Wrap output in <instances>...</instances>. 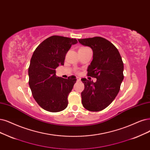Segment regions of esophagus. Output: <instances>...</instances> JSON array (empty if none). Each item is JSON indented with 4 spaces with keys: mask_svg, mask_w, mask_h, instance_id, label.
<instances>
[{
    "mask_svg": "<svg viewBox=\"0 0 150 150\" xmlns=\"http://www.w3.org/2000/svg\"><path fill=\"white\" fill-rule=\"evenodd\" d=\"M80 78H79V77H77V78H76V80L77 81H80Z\"/></svg>",
    "mask_w": 150,
    "mask_h": 150,
    "instance_id": "esophagus-1",
    "label": "esophagus"
}]
</instances>
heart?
Wrapping results in <instances>:
<instances>
[{
  "label": "heart",
  "instance_id": "b5f03b06",
  "mask_svg": "<svg viewBox=\"0 0 150 150\" xmlns=\"http://www.w3.org/2000/svg\"><path fill=\"white\" fill-rule=\"evenodd\" d=\"M86 49V47H81L80 49Z\"/></svg>",
  "mask_w": 150,
  "mask_h": 150
}]
</instances>
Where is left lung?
Segmentation results:
<instances>
[{
	"instance_id": "left-lung-1",
	"label": "left lung",
	"mask_w": 150,
	"mask_h": 150,
	"mask_svg": "<svg viewBox=\"0 0 150 150\" xmlns=\"http://www.w3.org/2000/svg\"><path fill=\"white\" fill-rule=\"evenodd\" d=\"M82 45L92 49L93 60L88 67V76L97 79H82L85 89L81 93L83 107L98 112L106 108L119 92L124 80V64L117 49L112 43L101 37L79 39Z\"/></svg>"
}]
</instances>
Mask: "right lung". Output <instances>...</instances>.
Returning <instances> with one entry per match:
<instances>
[{
    "instance_id": "1",
    "label": "right lung",
    "mask_w": 150,
    "mask_h": 150,
    "mask_svg": "<svg viewBox=\"0 0 150 150\" xmlns=\"http://www.w3.org/2000/svg\"><path fill=\"white\" fill-rule=\"evenodd\" d=\"M76 39L52 36L43 41L33 54L28 68L29 85L39 106L51 112L64 110L68 96L76 81L72 75L68 79L59 77L55 69L64 64L67 52Z\"/></svg>"
}]
</instances>
